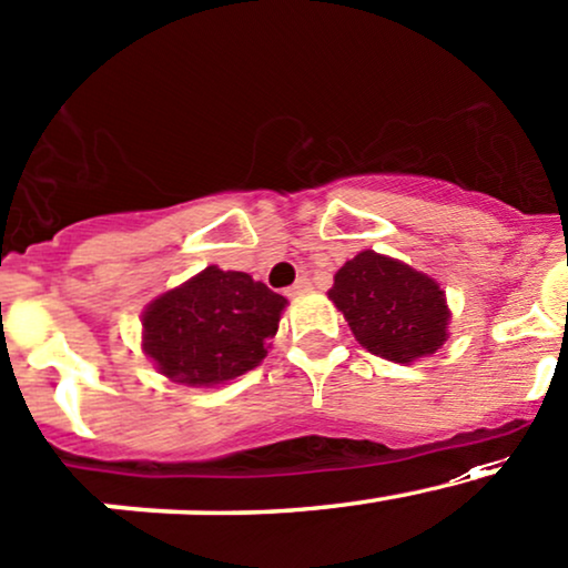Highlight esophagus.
Listing matches in <instances>:
<instances>
[{
    "label": "esophagus",
    "instance_id": "34e87169",
    "mask_svg": "<svg viewBox=\"0 0 568 568\" xmlns=\"http://www.w3.org/2000/svg\"><path fill=\"white\" fill-rule=\"evenodd\" d=\"M310 285H313V283H310V280H307V277H298V280H296V283H294V285H291V288H288V296H298V294H307V291H310Z\"/></svg>",
    "mask_w": 568,
    "mask_h": 568
}]
</instances>
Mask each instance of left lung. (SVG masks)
<instances>
[{
	"label": "left lung",
	"mask_w": 568,
	"mask_h": 568,
	"mask_svg": "<svg viewBox=\"0 0 568 568\" xmlns=\"http://www.w3.org/2000/svg\"><path fill=\"white\" fill-rule=\"evenodd\" d=\"M328 298L372 355L394 364L432 355L447 339L445 291L402 261L364 251L334 274Z\"/></svg>",
	"instance_id": "obj_1"
}]
</instances>
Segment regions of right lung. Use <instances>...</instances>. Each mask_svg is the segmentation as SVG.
Listing matches in <instances>:
<instances>
[{"instance_id":"right-lung-1","label":"right lung","mask_w":568,"mask_h":568,"mask_svg":"<svg viewBox=\"0 0 568 568\" xmlns=\"http://www.w3.org/2000/svg\"><path fill=\"white\" fill-rule=\"evenodd\" d=\"M285 304L251 274L207 266L148 304L142 351L172 383L221 385L261 364Z\"/></svg>"}]
</instances>
